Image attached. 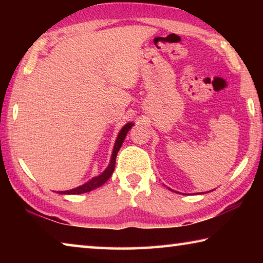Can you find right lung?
<instances>
[{"mask_svg": "<svg viewBox=\"0 0 263 263\" xmlns=\"http://www.w3.org/2000/svg\"><path fill=\"white\" fill-rule=\"evenodd\" d=\"M133 126L132 123H127L125 126H124L121 132H119V135L117 137V140H116V144H115V147L112 151V157H111V161L109 167L105 169V171L102 173L100 176H96L94 179H91L90 181H88L87 183H84L82 185L78 186V188L72 189V190H66V191H59V194H66V195H79V194H84V193H89V191L94 190L96 188H99L102 184H104L106 181L110 179V176L112 175L114 173V169H115V163H116V157H117V153L119 148H121V146L123 145V141L125 139V137L127 135V132L130 128Z\"/></svg>", "mask_w": 263, "mask_h": 263, "instance_id": "1", "label": "right lung"}]
</instances>
